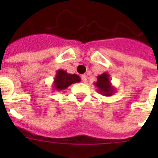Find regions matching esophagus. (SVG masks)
<instances>
[{"label":"esophagus","mask_w":158,"mask_h":158,"mask_svg":"<svg viewBox=\"0 0 158 158\" xmlns=\"http://www.w3.org/2000/svg\"><path fill=\"white\" fill-rule=\"evenodd\" d=\"M81 80L82 81L84 82V83H85L86 81H87V76L86 75H81Z\"/></svg>","instance_id":"1"}]
</instances>
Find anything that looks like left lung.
Returning <instances> with one entry per match:
<instances>
[{
    "label": "left lung",
    "instance_id": "obj_1",
    "mask_svg": "<svg viewBox=\"0 0 158 158\" xmlns=\"http://www.w3.org/2000/svg\"><path fill=\"white\" fill-rule=\"evenodd\" d=\"M100 94L105 96H111L115 93V88L112 85L107 73H104L97 76V81L94 83Z\"/></svg>",
    "mask_w": 158,
    "mask_h": 158
}]
</instances>
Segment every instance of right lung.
<instances>
[{
	"label": "right lung",
	"instance_id": "right-lung-1",
	"mask_svg": "<svg viewBox=\"0 0 158 158\" xmlns=\"http://www.w3.org/2000/svg\"><path fill=\"white\" fill-rule=\"evenodd\" d=\"M80 81L81 77L77 74H71L63 69H58L56 71L52 87L54 89V90L60 92L65 90L72 84Z\"/></svg>",
	"mask_w": 158,
	"mask_h": 158
}]
</instances>
